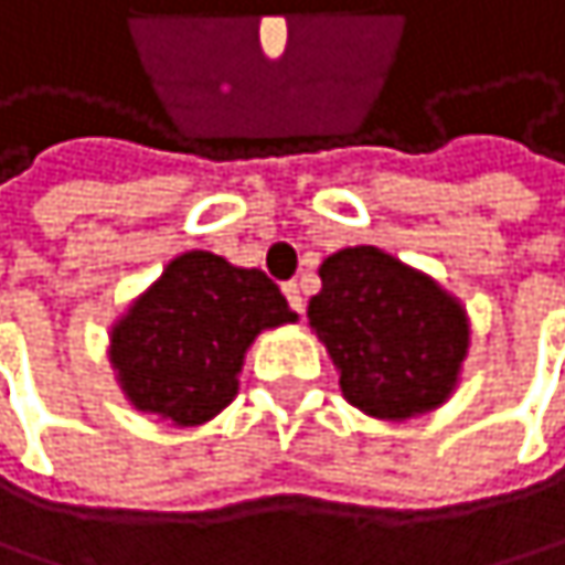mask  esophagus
Instances as JSON below:
<instances>
[{
  "instance_id": "esophagus-1",
  "label": "esophagus",
  "mask_w": 565,
  "mask_h": 565,
  "mask_svg": "<svg viewBox=\"0 0 565 565\" xmlns=\"http://www.w3.org/2000/svg\"><path fill=\"white\" fill-rule=\"evenodd\" d=\"M285 298H288V305L301 315L305 311V295H301V285H298V280H288V285H285Z\"/></svg>"
}]
</instances>
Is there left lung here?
I'll list each match as a JSON object with an SVG mask.
<instances>
[{
  "label": "left lung",
  "mask_w": 565,
  "mask_h": 565,
  "mask_svg": "<svg viewBox=\"0 0 565 565\" xmlns=\"http://www.w3.org/2000/svg\"><path fill=\"white\" fill-rule=\"evenodd\" d=\"M318 274L308 321L341 371L344 401L377 420L447 404L470 348L463 305L374 244L331 254Z\"/></svg>",
  "instance_id": "1"
}]
</instances>
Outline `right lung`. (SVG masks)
<instances>
[{
    "label": "right lung",
    "instance_id": "obj_1",
    "mask_svg": "<svg viewBox=\"0 0 565 565\" xmlns=\"http://www.w3.org/2000/svg\"><path fill=\"white\" fill-rule=\"evenodd\" d=\"M295 321L264 270L184 250L115 321L108 361L135 411L198 427L234 401L254 338Z\"/></svg>",
    "mask_w": 565,
    "mask_h": 565
}]
</instances>
